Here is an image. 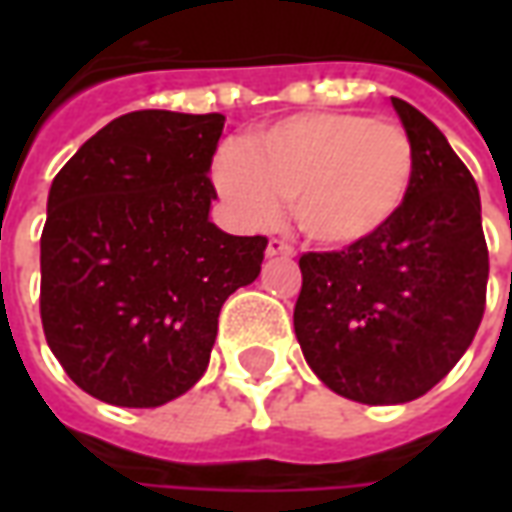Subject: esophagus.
<instances>
[{"mask_svg": "<svg viewBox=\"0 0 512 512\" xmlns=\"http://www.w3.org/2000/svg\"><path fill=\"white\" fill-rule=\"evenodd\" d=\"M266 255L268 257H293L296 255V249L290 244H285V241H279V238H271L266 246Z\"/></svg>", "mask_w": 512, "mask_h": 512, "instance_id": "1", "label": "esophagus"}]
</instances>
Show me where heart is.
Listing matches in <instances>:
<instances>
[{
    "label": "heart",
    "instance_id": "1",
    "mask_svg": "<svg viewBox=\"0 0 512 512\" xmlns=\"http://www.w3.org/2000/svg\"><path fill=\"white\" fill-rule=\"evenodd\" d=\"M414 167V142L395 120L307 112L252 134L244 153H222L213 183L249 227L274 224L290 202L312 244L354 246L400 213Z\"/></svg>",
    "mask_w": 512,
    "mask_h": 512
}]
</instances>
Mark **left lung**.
I'll return each mask as SVG.
<instances>
[{
  "label": "left lung",
  "mask_w": 512,
  "mask_h": 512,
  "mask_svg": "<svg viewBox=\"0 0 512 512\" xmlns=\"http://www.w3.org/2000/svg\"><path fill=\"white\" fill-rule=\"evenodd\" d=\"M392 106L417 153L406 202L373 238L301 255L293 310L312 373L367 406L408 403L439 384L472 345L488 285L472 172L419 109Z\"/></svg>",
  "instance_id": "8db88e82"
}]
</instances>
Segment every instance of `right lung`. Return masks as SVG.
<instances>
[{"mask_svg":"<svg viewBox=\"0 0 512 512\" xmlns=\"http://www.w3.org/2000/svg\"><path fill=\"white\" fill-rule=\"evenodd\" d=\"M224 115L142 109L90 136L57 172L40 235V321L87 395L156 408L211 359L219 312L255 282L266 235L208 219Z\"/></svg>","mask_w":512,"mask_h":512,"instance_id":"1","label":"right lung"}]
</instances>
